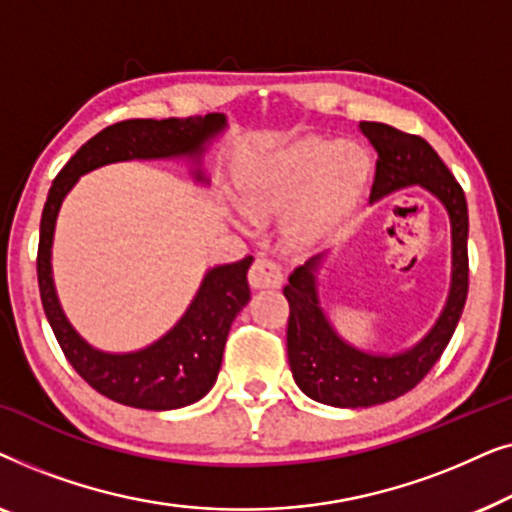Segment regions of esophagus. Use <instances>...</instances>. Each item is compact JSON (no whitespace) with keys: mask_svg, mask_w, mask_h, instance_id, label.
<instances>
[{"mask_svg":"<svg viewBox=\"0 0 512 512\" xmlns=\"http://www.w3.org/2000/svg\"><path fill=\"white\" fill-rule=\"evenodd\" d=\"M282 282V270H279L275 263L268 261V258H256L249 270V284L254 286V289H279Z\"/></svg>","mask_w":512,"mask_h":512,"instance_id":"esophagus-1","label":"esophagus"}]
</instances>
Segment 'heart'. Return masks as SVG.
I'll return each instance as SVG.
<instances>
[{"mask_svg":"<svg viewBox=\"0 0 512 512\" xmlns=\"http://www.w3.org/2000/svg\"><path fill=\"white\" fill-rule=\"evenodd\" d=\"M370 172L373 163L361 144L305 137L244 167L237 193L249 216L289 205L279 233L291 247H310L347 221L366 195Z\"/></svg>","mask_w":512,"mask_h":512,"instance_id":"1","label":"heart"}]
</instances>
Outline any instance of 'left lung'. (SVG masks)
<instances>
[{"label":"left lung","instance_id":"obj_1","mask_svg":"<svg viewBox=\"0 0 512 512\" xmlns=\"http://www.w3.org/2000/svg\"><path fill=\"white\" fill-rule=\"evenodd\" d=\"M363 137L377 151L370 205L387 195L417 186L431 193L450 219V289L433 326L401 352H370L333 326L319 298V270L328 251L307 258L289 275L286 352L298 389L312 401L333 408H370L408 394L424 380L445 352L464 312L468 293V207L457 179L426 139L391 125L363 121Z\"/></svg>","mask_w":512,"mask_h":512}]
</instances>
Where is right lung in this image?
Wrapping results in <instances>:
<instances>
[{
  "mask_svg": "<svg viewBox=\"0 0 512 512\" xmlns=\"http://www.w3.org/2000/svg\"><path fill=\"white\" fill-rule=\"evenodd\" d=\"M226 128V114L163 121L132 118L109 125L74 153L48 191L37 256L41 303L67 361L111 401L142 410H177L205 398L219 377L230 324L251 298L247 272L254 258L207 268L186 312L151 345L132 352H104L76 331L55 291L53 237L62 202L83 174L128 160H184L195 184L209 186L202 163Z\"/></svg>",
  "mask_w": 512,
  "mask_h": 512,
  "instance_id": "right-lung-1",
  "label": "right lung"
}]
</instances>
